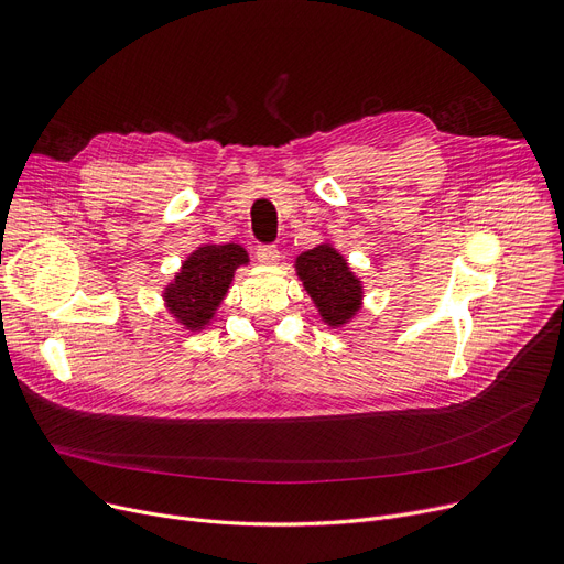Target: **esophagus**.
<instances>
[{"instance_id":"obj_1","label":"esophagus","mask_w":564,"mask_h":564,"mask_svg":"<svg viewBox=\"0 0 564 564\" xmlns=\"http://www.w3.org/2000/svg\"><path fill=\"white\" fill-rule=\"evenodd\" d=\"M257 259H259V263H263V267H275V263L280 261V250L275 246H259Z\"/></svg>"}]
</instances>
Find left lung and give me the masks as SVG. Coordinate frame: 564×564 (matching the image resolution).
Segmentation results:
<instances>
[{"mask_svg":"<svg viewBox=\"0 0 564 564\" xmlns=\"http://www.w3.org/2000/svg\"><path fill=\"white\" fill-rule=\"evenodd\" d=\"M293 269L329 329L348 325L361 312L364 284L352 273L348 259L329 241L297 254Z\"/></svg>","mask_w":564,"mask_h":564,"instance_id":"8db88e82","label":"left lung"}]
</instances>
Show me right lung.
<instances>
[{
	"instance_id": "obj_1",
	"label": "right lung",
	"mask_w": 564,
	"mask_h": 564,
	"mask_svg": "<svg viewBox=\"0 0 564 564\" xmlns=\"http://www.w3.org/2000/svg\"><path fill=\"white\" fill-rule=\"evenodd\" d=\"M250 257L239 243H200L184 261L175 278L163 286V305L188 333L207 329L235 280L237 269Z\"/></svg>"
}]
</instances>
